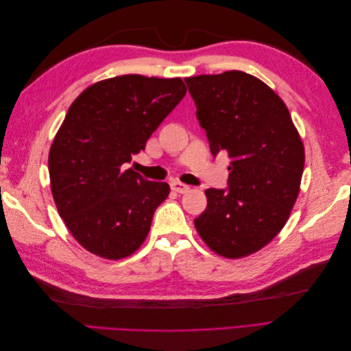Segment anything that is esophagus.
<instances>
[{
    "instance_id": "1",
    "label": "esophagus",
    "mask_w": 351,
    "mask_h": 351,
    "mask_svg": "<svg viewBox=\"0 0 351 351\" xmlns=\"http://www.w3.org/2000/svg\"><path fill=\"white\" fill-rule=\"evenodd\" d=\"M189 189L190 187L184 183H180V182H173L171 183V190H173V192H177V193H186Z\"/></svg>"
}]
</instances>
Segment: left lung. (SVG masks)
Wrapping results in <instances>:
<instances>
[{
	"instance_id": "8db88e82",
	"label": "left lung",
	"mask_w": 351,
	"mask_h": 351,
	"mask_svg": "<svg viewBox=\"0 0 351 351\" xmlns=\"http://www.w3.org/2000/svg\"><path fill=\"white\" fill-rule=\"evenodd\" d=\"M210 152L227 154L228 189H208L195 227L217 254L239 259L278 234L300 192L304 146L268 84L231 70L186 77Z\"/></svg>"
}]
</instances>
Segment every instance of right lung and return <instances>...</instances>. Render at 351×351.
I'll return each instance as SVG.
<instances>
[{"mask_svg": "<svg viewBox=\"0 0 351 351\" xmlns=\"http://www.w3.org/2000/svg\"><path fill=\"white\" fill-rule=\"evenodd\" d=\"M186 92L180 77L124 74L90 84L70 105L49 149L51 192L88 252L117 261L143 244L169 186L123 164L145 149Z\"/></svg>", "mask_w": 351, "mask_h": 351, "instance_id": "right-lung-1", "label": "right lung"}]
</instances>
